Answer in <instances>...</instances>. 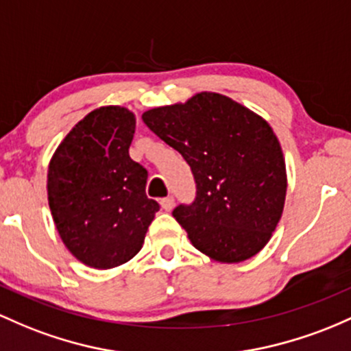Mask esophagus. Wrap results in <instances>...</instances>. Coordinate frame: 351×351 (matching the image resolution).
Listing matches in <instances>:
<instances>
[{"label": "esophagus", "instance_id": "esophagus-1", "mask_svg": "<svg viewBox=\"0 0 351 351\" xmlns=\"http://www.w3.org/2000/svg\"><path fill=\"white\" fill-rule=\"evenodd\" d=\"M160 203L165 211H169L173 208V205H175V198H173V196H165V198H161Z\"/></svg>", "mask_w": 351, "mask_h": 351}]
</instances>
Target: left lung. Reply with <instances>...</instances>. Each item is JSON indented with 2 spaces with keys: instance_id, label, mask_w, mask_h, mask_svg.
Masks as SVG:
<instances>
[{
  "instance_id": "obj_1",
  "label": "left lung",
  "mask_w": 351,
  "mask_h": 351,
  "mask_svg": "<svg viewBox=\"0 0 351 351\" xmlns=\"http://www.w3.org/2000/svg\"><path fill=\"white\" fill-rule=\"evenodd\" d=\"M145 125L182 153L195 199L173 217L205 255L238 263L256 255L275 232L287 195L282 146L263 118L218 93L153 108Z\"/></svg>"
}]
</instances>
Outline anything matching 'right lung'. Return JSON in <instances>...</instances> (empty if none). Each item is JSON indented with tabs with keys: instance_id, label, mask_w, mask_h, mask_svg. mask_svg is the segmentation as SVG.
<instances>
[{
	"instance_id": "add662e5",
	"label": "right lung",
	"mask_w": 351,
	"mask_h": 351,
	"mask_svg": "<svg viewBox=\"0 0 351 351\" xmlns=\"http://www.w3.org/2000/svg\"><path fill=\"white\" fill-rule=\"evenodd\" d=\"M134 125L126 108L91 111L66 134L49 163L48 202L58 233L91 268L132 260L160 210L145 193L148 171L130 158Z\"/></svg>"
}]
</instances>
